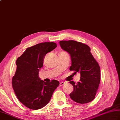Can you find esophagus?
<instances>
[{"mask_svg": "<svg viewBox=\"0 0 120 120\" xmlns=\"http://www.w3.org/2000/svg\"><path fill=\"white\" fill-rule=\"evenodd\" d=\"M65 83L64 82H61L60 83V86H63V85H64V84H65Z\"/></svg>", "mask_w": 120, "mask_h": 120, "instance_id": "1", "label": "esophagus"}]
</instances>
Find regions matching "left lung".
Segmentation results:
<instances>
[{"label": "left lung", "mask_w": 120, "mask_h": 120, "mask_svg": "<svg viewBox=\"0 0 120 120\" xmlns=\"http://www.w3.org/2000/svg\"><path fill=\"white\" fill-rule=\"evenodd\" d=\"M62 49L70 53L72 61L70 71L80 73V81H70L74 87L70 94L75 102L86 104L94 99L101 80L100 67L90 52L87 45L73 40L61 41Z\"/></svg>", "instance_id": "obj_1"}]
</instances>
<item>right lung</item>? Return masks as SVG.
<instances>
[{
	"label": "right lung",
	"instance_id": "1",
	"mask_svg": "<svg viewBox=\"0 0 120 120\" xmlns=\"http://www.w3.org/2000/svg\"><path fill=\"white\" fill-rule=\"evenodd\" d=\"M56 47V43H41L27 48L16 60L12 87L19 100L27 108L37 110L46 105L59 85L56 80L46 82L39 77L45 55Z\"/></svg>",
	"mask_w": 120,
	"mask_h": 120
}]
</instances>
